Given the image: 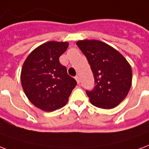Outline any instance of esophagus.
<instances>
[{
  "instance_id": "obj_1",
  "label": "esophagus",
  "mask_w": 149,
  "mask_h": 149,
  "mask_svg": "<svg viewBox=\"0 0 149 149\" xmlns=\"http://www.w3.org/2000/svg\"><path fill=\"white\" fill-rule=\"evenodd\" d=\"M75 79H76V81H77V83H80V80H79V76H76V77H75Z\"/></svg>"
}]
</instances>
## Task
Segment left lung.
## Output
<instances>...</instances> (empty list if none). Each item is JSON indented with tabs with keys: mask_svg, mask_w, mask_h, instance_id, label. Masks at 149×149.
<instances>
[{
	"mask_svg": "<svg viewBox=\"0 0 149 149\" xmlns=\"http://www.w3.org/2000/svg\"><path fill=\"white\" fill-rule=\"evenodd\" d=\"M88 60L95 86L86 91L94 106L111 109L123 101L132 86V71L127 59L117 49L99 40H80L76 42Z\"/></svg>",
	"mask_w": 149,
	"mask_h": 149,
	"instance_id": "left-lung-1",
	"label": "left lung"
}]
</instances>
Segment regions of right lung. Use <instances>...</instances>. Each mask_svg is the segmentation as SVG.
Listing matches in <instances>:
<instances>
[{"label": "right lung", "instance_id": "obj_1", "mask_svg": "<svg viewBox=\"0 0 149 149\" xmlns=\"http://www.w3.org/2000/svg\"><path fill=\"white\" fill-rule=\"evenodd\" d=\"M67 42L43 43L27 56L21 71V83L26 97L38 108L53 111L65 106L76 81L67 74L59 57Z\"/></svg>", "mask_w": 149, "mask_h": 149}]
</instances>
